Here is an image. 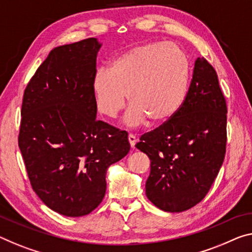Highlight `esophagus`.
<instances>
[{
	"instance_id": "esophagus-1",
	"label": "esophagus",
	"mask_w": 252,
	"mask_h": 252,
	"mask_svg": "<svg viewBox=\"0 0 252 252\" xmlns=\"http://www.w3.org/2000/svg\"><path fill=\"white\" fill-rule=\"evenodd\" d=\"M136 141H137V139H136V137L134 136L133 134H129L128 135V142H129V144H130L131 148H134L135 144H136Z\"/></svg>"
}]
</instances>
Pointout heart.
Returning a JSON list of instances; mask_svg holds the SVG:
<instances>
[{"label": "heart", "mask_w": 252, "mask_h": 252, "mask_svg": "<svg viewBox=\"0 0 252 252\" xmlns=\"http://www.w3.org/2000/svg\"><path fill=\"white\" fill-rule=\"evenodd\" d=\"M188 61L176 45L164 42L139 45L99 69L92 81V94L99 113L116 118L125 109L127 94L133 107L125 116L127 125L137 127L170 121L187 94Z\"/></svg>", "instance_id": "obj_1"}]
</instances>
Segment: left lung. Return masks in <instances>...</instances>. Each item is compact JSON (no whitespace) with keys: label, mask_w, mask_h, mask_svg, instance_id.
Masks as SVG:
<instances>
[{"label":"left lung","mask_w":252,"mask_h":252,"mask_svg":"<svg viewBox=\"0 0 252 252\" xmlns=\"http://www.w3.org/2000/svg\"><path fill=\"white\" fill-rule=\"evenodd\" d=\"M226 113L214 67L198 57L179 111L143 134L136 144L151 160L145 185L151 203L164 212L179 213L202 202L225 157Z\"/></svg>","instance_id":"8db88e82"}]
</instances>
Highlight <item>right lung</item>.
Listing matches in <instances>:
<instances>
[{
    "instance_id": "add662e5",
    "label": "right lung",
    "mask_w": 252,
    "mask_h": 252,
    "mask_svg": "<svg viewBox=\"0 0 252 252\" xmlns=\"http://www.w3.org/2000/svg\"><path fill=\"white\" fill-rule=\"evenodd\" d=\"M100 46L88 38L54 48L22 100L18 143L30 184L46 206L71 218L99 206L107 169L130 150L125 130L95 118Z\"/></svg>"
}]
</instances>
